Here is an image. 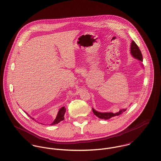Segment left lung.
<instances>
[{
	"mask_svg": "<svg viewBox=\"0 0 161 161\" xmlns=\"http://www.w3.org/2000/svg\"><path fill=\"white\" fill-rule=\"evenodd\" d=\"M130 53H131V56L133 58L142 62V56L141 52L138 45L136 44V43L134 41H131V47H130ZM141 66L143 67L142 64H141ZM126 110V108H123V109H121L118 112H116L115 114H114L112 112L102 113V112H97V110H95L94 108H92V111H93V113L94 114V115H96L98 118H99L100 119H108L115 116L121 115Z\"/></svg>",
	"mask_w": 161,
	"mask_h": 161,
	"instance_id": "obj_1",
	"label": "left lung"
}]
</instances>
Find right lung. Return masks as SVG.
<instances>
[{"label": "right lung", "instance_id": "add662e5", "mask_svg": "<svg viewBox=\"0 0 161 161\" xmlns=\"http://www.w3.org/2000/svg\"><path fill=\"white\" fill-rule=\"evenodd\" d=\"M65 112H66V108L65 107H61L59 110L58 111V115L56 116L55 119L53 121V122L51 124V125H56V124H58L61 121H63L64 120V114H65ZM28 115V114H26ZM29 116L30 115H28ZM31 118H32L33 119H34L33 118L30 116Z\"/></svg>", "mask_w": 161, "mask_h": 161}]
</instances>
